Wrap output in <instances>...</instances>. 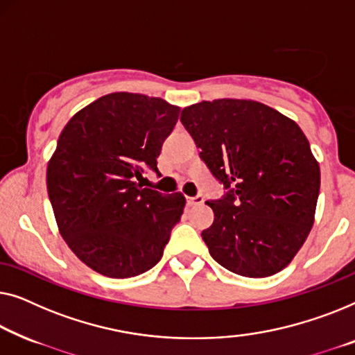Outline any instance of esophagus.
<instances>
[{"label": "esophagus", "mask_w": 355, "mask_h": 355, "mask_svg": "<svg viewBox=\"0 0 355 355\" xmlns=\"http://www.w3.org/2000/svg\"><path fill=\"white\" fill-rule=\"evenodd\" d=\"M187 202H188V206H199V204L204 202V198L201 196V194H198V196H194V198H187Z\"/></svg>", "instance_id": "1"}]
</instances>
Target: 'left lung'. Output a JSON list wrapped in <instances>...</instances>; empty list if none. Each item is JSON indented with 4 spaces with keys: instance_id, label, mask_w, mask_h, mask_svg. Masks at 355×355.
I'll list each match as a JSON object with an SVG mask.
<instances>
[{
    "instance_id": "8db88e82",
    "label": "left lung",
    "mask_w": 355,
    "mask_h": 355,
    "mask_svg": "<svg viewBox=\"0 0 355 355\" xmlns=\"http://www.w3.org/2000/svg\"><path fill=\"white\" fill-rule=\"evenodd\" d=\"M180 121L214 177L232 187L206 202L211 256L241 277L282 272L311 233L320 191V166L301 127L266 104L232 98L191 104Z\"/></svg>"
}]
</instances>
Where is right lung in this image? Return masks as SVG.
Masks as SVG:
<instances>
[{"instance_id":"1","label":"right lung","mask_w":355,"mask_h":355,"mask_svg":"<svg viewBox=\"0 0 355 355\" xmlns=\"http://www.w3.org/2000/svg\"><path fill=\"white\" fill-rule=\"evenodd\" d=\"M178 114L162 98L109 93L80 109L59 135L48 196L64 241L92 270L130 278L161 261L187 199L138 180L146 168L157 172Z\"/></svg>"}]
</instances>
